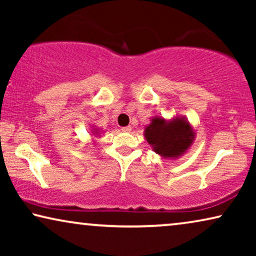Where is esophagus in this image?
<instances>
[{
    "label": "esophagus",
    "instance_id": "34e87169",
    "mask_svg": "<svg viewBox=\"0 0 256 256\" xmlns=\"http://www.w3.org/2000/svg\"><path fill=\"white\" fill-rule=\"evenodd\" d=\"M121 130L124 132H132V126H127V127H122Z\"/></svg>",
    "mask_w": 256,
    "mask_h": 256
}]
</instances>
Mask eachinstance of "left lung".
I'll return each instance as SVG.
<instances>
[{
	"label": "left lung",
	"mask_w": 256,
	"mask_h": 256,
	"mask_svg": "<svg viewBox=\"0 0 256 256\" xmlns=\"http://www.w3.org/2000/svg\"><path fill=\"white\" fill-rule=\"evenodd\" d=\"M144 138L154 152L166 160H177L194 144L196 132L184 116H154L144 128Z\"/></svg>",
	"instance_id": "1"
}]
</instances>
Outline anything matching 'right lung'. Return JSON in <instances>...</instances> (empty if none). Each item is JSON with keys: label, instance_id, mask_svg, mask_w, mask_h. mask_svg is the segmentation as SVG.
Returning a JSON list of instances; mask_svg holds the SVG:
<instances>
[{"label": "right lung", "instance_id": "right-lung-1", "mask_svg": "<svg viewBox=\"0 0 256 256\" xmlns=\"http://www.w3.org/2000/svg\"><path fill=\"white\" fill-rule=\"evenodd\" d=\"M92 132V134H93L94 136H96V135H99L100 130H99V129H98V128H93L92 132Z\"/></svg>", "mask_w": 256, "mask_h": 256}]
</instances>
